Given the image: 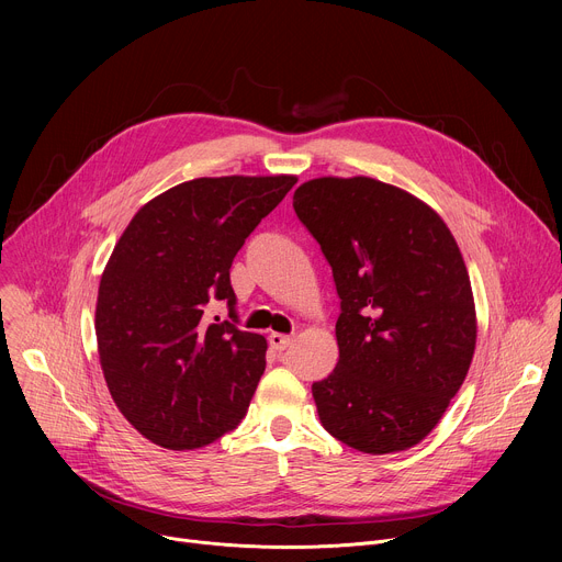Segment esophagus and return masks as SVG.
<instances>
[{"mask_svg": "<svg viewBox=\"0 0 562 562\" xmlns=\"http://www.w3.org/2000/svg\"><path fill=\"white\" fill-rule=\"evenodd\" d=\"M269 342L276 351H286L293 345V336H284V334H271Z\"/></svg>", "mask_w": 562, "mask_h": 562, "instance_id": "esophagus-1", "label": "esophagus"}]
</instances>
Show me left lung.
I'll return each instance as SVG.
<instances>
[{"label": "left lung", "instance_id": "8db88e82", "mask_svg": "<svg viewBox=\"0 0 562 562\" xmlns=\"http://www.w3.org/2000/svg\"><path fill=\"white\" fill-rule=\"evenodd\" d=\"M293 209L340 297V360L311 386L319 423L364 453L418 445L475 349L471 282L451 231L412 193L371 178L304 182Z\"/></svg>", "mask_w": 562, "mask_h": 562}]
</instances>
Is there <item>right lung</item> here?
<instances>
[{
	"label": "right lung",
	"mask_w": 562,
	"mask_h": 562,
	"mask_svg": "<svg viewBox=\"0 0 562 562\" xmlns=\"http://www.w3.org/2000/svg\"><path fill=\"white\" fill-rule=\"evenodd\" d=\"M297 180L198 178L144 204L102 273L95 334L109 391L150 442L211 445L247 416L267 340L237 329L231 265ZM215 299L231 321L205 317Z\"/></svg>",
	"instance_id": "1"
}]
</instances>
